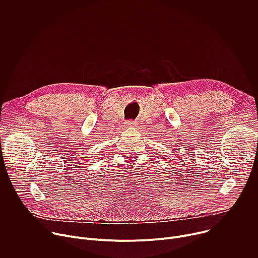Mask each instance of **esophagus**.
I'll use <instances>...</instances> for the list:
<instances>
[{
  "instance_id": "1",
  "label": "esophagus",
  "mask_w": 258,
  "mask_h": 258,
  "mask_svg": "<svg viewBox=\"0 0 258 258\" xmlns=\"http://www.w3.org/2000/svg\"><path fill=\"white\" fill-rule=\"evenodd\" d=\"M125 125H126V127H134L136 124H135V121L128 120V121L125 122Z\"/></svg>"
}]
</instances>
